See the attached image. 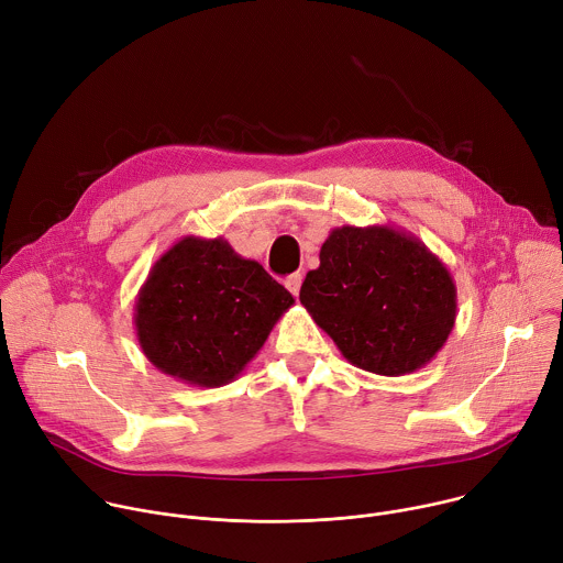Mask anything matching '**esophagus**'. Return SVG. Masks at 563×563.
I'll return each mask as SVG.
<instances>
[{"instance_id":"esophagus-1","label":"esophagus","mask_w":563,"mask_h":563,"mask_svg":"<svg viewBox=\"0 0 563 563\" xmlns=\"http://www.w3.org/2000/svg\"><path fill=\"white\" fill-rule=\"evenodd\" d=\"M300 285H302V276L300 274H291L287 280H285V287L298 298V291H300Z\"/></svg>"}]
</instances>
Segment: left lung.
<instances>
[{"label":"left lung","instance_id":"obj_1","mask_svg":"<svg viewBox=\"0 0 563 563\" xmlns=\"http://www.w3.org/2000/svg\"><path fill=\"white\" fill-rule=\"evenodd\" d=\"M300 302L356 367L404 376L428 365L456 320V287L421 240L389 224L336 227Z\"/></svg>","mask_w":563,"mask_h":563}]
</instances>
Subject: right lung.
<instances>
[{"label":"right lung","instance_id":"right-lung-1","mask_svg":"<svg viewBox=\"0 0 563 563\" xmlns=\"http://www.w3.org/2000/svg\"><path fill=\"white\" fill-rule=\"evenodd\" d=\"M291 305L294 296L224 238L187 235L151 267L133 323L159 372L220 387L247 367Z\"/></svg>","mask_w":563,"mask_h":563}]
</instances>
